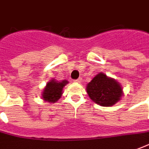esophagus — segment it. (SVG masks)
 <instances>
[{"label": "esophagus", "mask_w": 149, "mask_h": 149, "mask_svg": "<svg viewBox=\"0 0 149 149\" xmlns=\"http://www.w3.org/2000/svg\"><path fill=\"white\" fill-rule=\"evenodd\" d=\"M75 82H76V83H81V82H82V78H79L78 79L75 80Z\"/></svg>", "instance_id": "1"}]
</instances>
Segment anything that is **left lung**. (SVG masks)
Here are the masks:
<instances>
[{
	"label": "left lung",
	"instance_id": "left-lung-1",
	"mask_svg": "<svg viewBox=\"0 0 149 149\" xmlns=\"http://www.w3.org/2000/svg\"><path fill=\"white\" fill-rule=\"evenodd\" d=\"M86 90L92 101L100 106L109 107L123 96V90L114 79L100 72L87 84Z\"/></svg>",
	"mask_w": 149,
	"mask_h": 149
}]
</instances>
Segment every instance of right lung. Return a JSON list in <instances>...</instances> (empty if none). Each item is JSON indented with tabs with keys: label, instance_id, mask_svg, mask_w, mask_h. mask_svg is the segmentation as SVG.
I'll return each instance as SVG.
<instances>
[{
	"label": "right lung",
	"instance_id": "add662e5",
	"mask_svg": "<svg viewBox=\"0 0 149 149\" xmlns=\"http://www.w3.org/2000/svg\"><path fill=\"white\" fill-rule=\"evenodd\" d=\"M68 83L65 79L62 81H57L55 79H50L46 84L42 92V100L49 103H56L61 97L63 88L65 85L68 84Z\"/></svg>",
	"mask_w": 149,
	"mask_h": 149
}]
</instances>
